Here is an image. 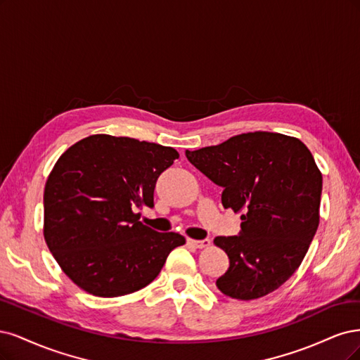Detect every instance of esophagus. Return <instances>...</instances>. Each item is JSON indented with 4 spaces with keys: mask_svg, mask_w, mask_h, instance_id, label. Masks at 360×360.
Segmentation results:
<instances>
[{
    "mask_svg": "<svg viewBox=\"0 0 360 360\" xmlns=\"http://www.w3.org/2000/svg\"><path fill=\"white\" fill-rule=\"evenodd\" d=\"M187 242L190 245H193L194 248H206L211 245V240L210 239H200V240H195V239H187Z\"/></svg>",
    "mask_w": 360,
    "mask_h": 360,
    "instance_id": "obj_1",
    "label": "esophagus"
}]
</instances>
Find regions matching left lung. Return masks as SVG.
Returning a JSON list of instances; mask_svg holds the SVG:
<instances>
[{
  "label": "left lung",
  "mask_w": 360,
  "mask_h": 360,
  "mask_svg": "<svg viewBox=\"0 0 360 360\" xmlns=\"http://www.w3.org/2000/svg\"><path fill=\"white\" fill-rule=\"evenodd\" d=\"M190 163L223 187L221 203L242 212L239 236H217L230 264L223 295L251 300L281 287L302 263L320 221L321 173L296 137L243 133L197 150Z\"/></svg>",
  "instance_id": "1"
}]
</instances>
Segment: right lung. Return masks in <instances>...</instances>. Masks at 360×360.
Masks as SVG:
<instances>
[{"mask_svg": "<svg viewBox=\"0 0 360 360\" xmlns=\"http://www.w3.org/2000/svg\"><path fill=\"white\" fill-rule=\"evenodd\" d=\"M176 149L131 137L92 134L58 158L44 187L43 235L63 272L85 292L117 297L153 283L179 233L139 221L154 206L158 176Z\"/></svg>", "mask_w": 360, "mask_h": 360, "instance_id": "obj_1", "label": "right lung"}]
</instances>
